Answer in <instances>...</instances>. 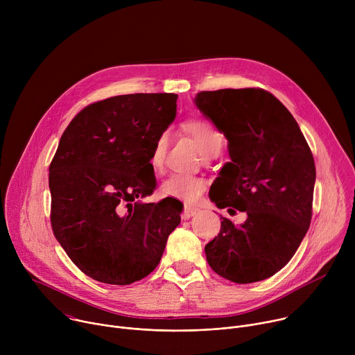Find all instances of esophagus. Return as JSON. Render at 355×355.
Here are the masks:
<instances>
[{
    "mask_svg": "<svg viewBox=\"0 0 355 355\" xmlns=\"http://www.w3.org/2000/svg\"><path fill=\"white\" fill-rule=\"evenodd\" d=\"M198 208H193V207H184V212H182V219H189V218H192L193 215H196L198 214Z\"/></svg>",
    "mask_w": 355,
    "mask_h": 355,
    "instance_id": "1",
    "label": "esophagus"
}]
</instances>
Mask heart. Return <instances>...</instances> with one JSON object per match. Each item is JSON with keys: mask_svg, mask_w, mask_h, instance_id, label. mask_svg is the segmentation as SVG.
Returning a JSON list of instances; mask_svg holds the SVG:
<instances>
[{"mask_svg": "<svg viewBox=\"0 0 355 355\" xmlns=\"http://www.w3.org/2000/svg\"><path fill=\"white\" fill-rule=\"evenodd\" d=\"M185 130L191 135V137L198 144L200 153L205 157L212 155L216 150H222L223 146V137L222 135L215 129L212 123L204 119H189L184 125ZM170 143V135L168 132H163L159 135V137L155 141L153 148L150 153V166L156 173H160L164 167L167 148ZM205 189V181L188 174H171L168 178H166L160 187L162 195L167 198L180 199L188 204L198 200Z\"/></svg>", "mask_w": 355, "mask_h": 355, "instance_id": "b5f03b06", "label": "heart"}]
</instances>
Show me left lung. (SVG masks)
Instances as JSON below:
<instances>
[{
    "label": "left lung",
    "mask_w": 355,
    "mask_h": 355,
    "mask_svg": "<svg viewBox=\"0 0 355 355\" xmlns=\"http://www.w3.org/2000/svg\"><path fill=\"white\" fill-rule=\"evenodd\" d=\"M193 104L227 139L230 162L209 198L229 214H247L241 225L222 216L219 234L205 245L207 260L236 284L270 278L289 263L311 226L312 151L291 112L261 88L202 91Z\"/></svg>",
    "instance_id": "obj_1"
}]
</instances>
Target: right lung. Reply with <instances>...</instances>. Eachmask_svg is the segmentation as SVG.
Segmentation results:
<instances>
[{
    "mask_svg": "<svg viewBox=\"0 0 355 355\" xmlns=\"http://www.w3.org/2000/svg\"><path fill=\"white\" fill-rule=\"evenodd\" d=\"M177 94L111 96L84 108L49 167L53 233L95 281L129 285L153 271L181 222L177 199L156 189L150 153L177 115Z\"/></svg>",
    "mask_w": 355,
    "mask_h": 355,
    "instance_id": "obj_1",
    "label": "right lung"
}]
</instances>
